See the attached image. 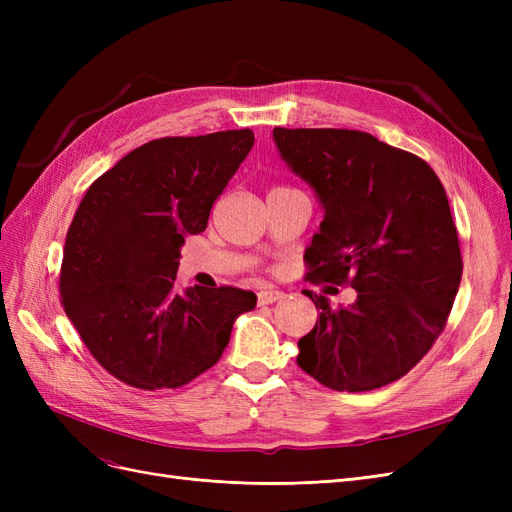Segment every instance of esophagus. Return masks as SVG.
I'll return each mask as SVG.
<instances>
[{
  "label": "esophagus",
  "mask_w": 512,
  "mask_h": 512,
  "mask_svg": "<svg viewBox=\"0 0 512 512\" xmlns=\"http://www.w3.org/2000/svg\"><path fill=\"white\" fill-rule=\"evenodd\" d=\"M284 299V292L280 290H260L258 292V303L260 305H271L275 301H282Z\"/></svg>",
  "instance_id": "34e87169"
}]
</instances>
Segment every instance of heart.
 <instances>
[{"label":"heart","mask_w":512,"mask_h":512,"mask_svg":"<svg viewBox=\"0 0 512 512\" xmlns=\"http://www.w3.org/2000/svg\"><path fill=\"white\" fill-rule=\"evenodd\" d=\"M275 190H280V188H275Z\"/></svg>","instance_id":"heart-1"}]
</instances>
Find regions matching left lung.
Listing matches in <instances>:
<instances>
[{"instance_id":"left-lung-1","label":"left lung","mask_w":512,"mask_h":512,"mask_svg":"<svg viewBox=\"0 0 512 512\" xmlns=\"http://www.w3.org/2000/svg\"><path fill=\"white\" fill-rule=\"evenodd\" d=\"M273 138L324 207L305 280L356 290L348 307L305 290L320 320L297 363L333 391L380 389L431 350L457 297L463 260L444 185L425 160L367 132L275 128Z\"/></svg>"}]
</instances>
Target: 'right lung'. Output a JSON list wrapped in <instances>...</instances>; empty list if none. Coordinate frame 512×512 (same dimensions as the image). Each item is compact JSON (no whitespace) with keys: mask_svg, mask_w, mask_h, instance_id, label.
Wrapping results in <instances>:
<instances>
[{"mask_svg":"<svg viewBox=\"0 0 512 512\" xmlns=\"http://www.w3.org/2000/svg\"><path fill=\"white\" fill-rule=\"evenodd\" d=\"M254 145L250 128L164 136L89 185L68 228L59 294L91 356L134 389H177L220 361L256 307L235 286L177 288L181 245Z\"/></svg>","mask_w":512,"mask_h":512,"instance_id":"1","label":"right lung"}]
</instances>
